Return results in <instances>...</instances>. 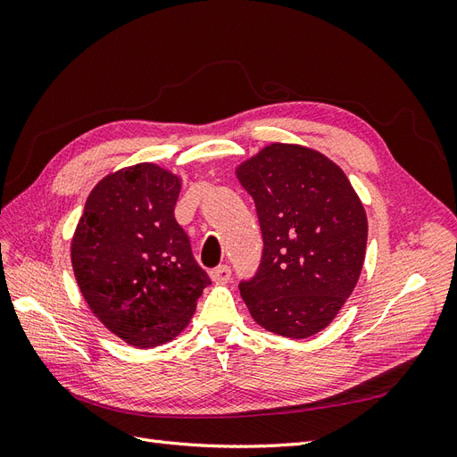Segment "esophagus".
I'll use <instances>...</instances> for the list:
<instances>
[{"instance_id":"34e87169","label":"esophagus","mask_w":457,"mask_h":457,"mask_svg":"<svg viewBox=\"0 0 457 457\" xmlns=\"http://www.w3.org/2000/svg\"><path fill=\"white\" fill-rule=\"evenodd\" d=\"M230 276H232V270L228 265H220L212 270V280L215 284H227L230 280Z\"/></svg>"}]
</instances>
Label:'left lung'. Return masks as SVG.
Segmentation results:
<instances>
[{"label":"left lung","mask_w":457,"mask_h":457,"mask_svg":"<svg viewBox=\"0 0 457 457\" xmlns=\"http://www.w3.org/2000/svg\"><path fill=\"white\" fill-rule=\"evenodd\" d=\"M262 234V255L240 294L253 320L305 339L334 320L361 276L368 219L347 175L320 152L274 143L238 165Z\"/></svg>","instance_id":"left-lung-1"}]
</instances>
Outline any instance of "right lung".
I'll list each match as a JSON object with an SVG mask.
<instances>
[{"instance_id":"obj_1","label":"right lung","mask_w":457,"mask_h":457,"mask_svg":"<svg viewBox=\"0 0 457 457\" xmlns=\"http://www.w3.org/2000/svg\"><path fill=\"white\" fill-rule=\"evenodd\" d=\"M181 179L154 163L106 175L72 238L81 295L99 320L139 349L181 334L212 280L175 220Z\"/></svg>"}]
</instances>
